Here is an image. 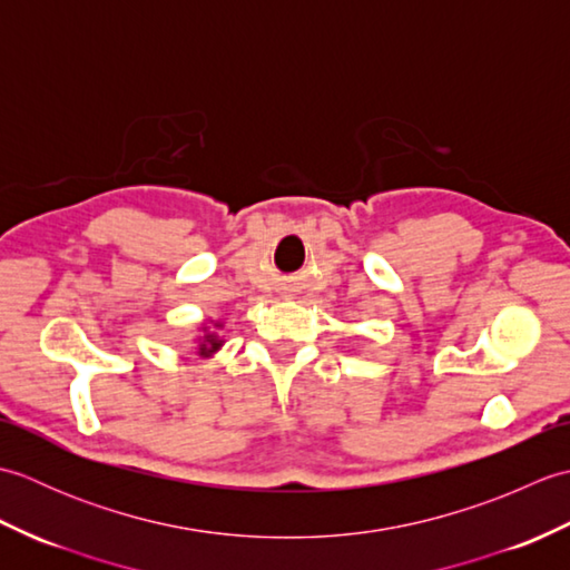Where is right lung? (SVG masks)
Instances as JSON below:
<instances>
[{
  "label": "right lung",
  "mask_w": 570,
  "mask_h": 570,
  "mask_svg": "<svg viewBox=\"0 0 570 570\" xmlns=\"http://www.w3.org/2000/svg\"><path fill=\"white\" fill-rule=\"evenodd\" d=\"M205 342H208L209 345L205 346L203 343V345L198 347V350H200V353H213V350H215L217 345H220V343H217V341H215V337H213V335H208V337H205Z\"/></svg>",
  "instance_id": "add662e5"
}]
</instances>
